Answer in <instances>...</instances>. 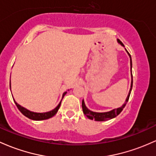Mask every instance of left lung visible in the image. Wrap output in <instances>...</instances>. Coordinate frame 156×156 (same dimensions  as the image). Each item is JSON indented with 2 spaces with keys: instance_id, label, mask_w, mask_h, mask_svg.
I'll return each mask as SVG.
<instances>
[{
  "instance_id": "8db88e82",
  "label": "left lung",
  "mask_w": 156,
  "mask_h": 156,
  "mask_svg": "<svg viewBox=\"0 0 156 156\" xmlns=\"http://www.w3.org/2000/svg\"><path fill=\"white\" fill-rule=\"evenodd\" d=\"M118 42L121 44V46L124 47V45L123 44V43L121 41L118 39ZM126 51L127 52V50L126 49ZM128 55H129V58H130V66H131V77H132V81H131V87H130V90H129V94H128L127 98H126V101H125V103L122 105V107H119V108L117 109H114L112 110L109 111V112H92V111L90 110L85 105L84 101L83 100L82 101V109H83V114L87 116L88 119H91V120H95V121H107V120L109 119H112L113 118L116 117L118 115H119L121 113V111L123 110V109L124 108V107L126 106V103L128 102V100H129V95H130L131 93V90L132 88H133V75H132V58H131V55L129 52H127Z\"/></svg>"
}]
</instances>
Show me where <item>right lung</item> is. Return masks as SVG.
<instances>
[{"instance_id":"right-lung-1","label":"right lung","mask_w":156,"mask_h":156,"mask_svg":"<svg viewBox=\"0 0 156 156\" xmlns=\"http://www.w3.org/2000/svg\"><path fill=\"white\" fill-rule=\"evenodd\" d=\"M10 88H11V82H10ZM66 92H64V94H63V96H62V99H63V98L64 97V95H66ZM13 100H14V99H13ZM61 101H62V100H61ZM61 101H60L57 107H56L54 109L49 111V112H43V113H39V112H32V111L28 110V109L24 108V107H21V106L19 105V104H18V103H16L15 100H14V101H15V104H16L17 107H18V109L20 110V112H21V113L23 114V115H25L26 117H27L28 119H30L35 120V121H41V120H46V119H50V118H52V116H54L57 113V112L58 111V109L60 108V106H61Z\"/></svg>"}]
</instances>
